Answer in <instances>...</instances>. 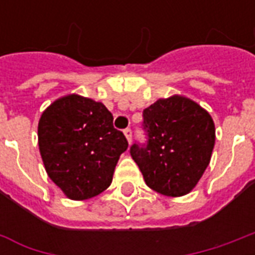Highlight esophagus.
<instances>
[{
  "label": "esophagus",
  "mask_w": 255,
  "mask_h": 255,
  "mask_svg": "<svg viewBox=\"0 0 255 255\" xmlns=\"http://www.w3.org/2000/svg\"><path fill=\"white\" fill-rule=\"evenodd\" d=\"M124 135H126V138H127L128 143H131V139H132V129H131V128H126V129H124Z\"/></svg>",
  "instance_id": "1"
}]
</instances>
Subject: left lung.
Listing matches in <instances>:
<instances>
[{
  "label": "left lung",
  "mask_w": 255,
  "mask_h": 255,
  "mask_svg": "<svg viewBox=\"0 0 255 255\" xmlns=\"http://www.w3.org/2000/svg\"><path fill=\"white\" fill-rule=\"evenodd\" d=\"M146 142L131 146L146 184L166 197H182L197 186L208 168L216 129L208 112L194 101L173 95L143 111Z\"/></svg>",
  "instance_id": "8db88e82"
}]
</instances>
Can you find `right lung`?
I'll return each instance as SVG.
<instances>
[{
    "instance_id": "add662e5",
    "label": "right lung",
    "mask_w": 255,
    "mask_h": 255,
    "mask_svg": "<svg viewBox=\"0 0 255 255\" xmlns=\"http://www.w3.org/2000/svg\"><path fill=\"white\" fill-rule=\"evenodd\" d=\"M38 140L49 177L75 201L105 191L128 147L106 106L75 94L53 102L42 113Z\"/></svg>"
}]
</instances>
